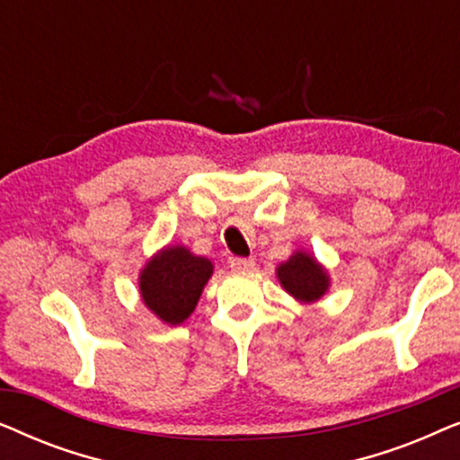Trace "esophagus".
Here are the masks:
<instances>
[{
  "mask_svg": "<svg viewBox=\"0 0 460 460\" xmlns=\"http://www.w3.org/2000/svg\"><path fill=\"white\" fill-rule=\"evenodd\" d=\"M255 268V260H247V257H232L230 270L236 274H247Z\"/></svg>",
  "mask_w": 460,
  "mask_h": 460,
  "instance_id": "34e87169",
  "label": "esophagus"
}]
</instances>
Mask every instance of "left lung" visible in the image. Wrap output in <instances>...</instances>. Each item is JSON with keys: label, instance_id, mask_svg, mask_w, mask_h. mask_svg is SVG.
<instances>
[{"label": "left lung", "instance_id": "1", "mask_svg": "<svg viewBox=\"0 0 460 460\" xmlns=\"http://www.w3.org/2000/svg\"><path fill=\"white\" fill-rule=\"evenodd\" d=\"M282 288L301 304H314L329 291V274L326 270L305 251H295L285 263L276 268Z\"/></svg>", "mask_w": 460, "mask_h": 460}]
</instances>
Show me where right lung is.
<instances>
[{"label":"right lung","mask_w":460,"mask_h":460,"mask_svg":"<svg viewBox=\"0 0 460 460\" xmlns=\"http://www.w3.org/2000/svg\"><path fill=\"white\" fill-rule=\"evenodd\" d=\"M213 274L207 257L175 244L165 247L140 272V295L144 305L167 324H181L197 307L200 293Z\"/></svg>","instance_id":"obj_1"}]
</instances>
